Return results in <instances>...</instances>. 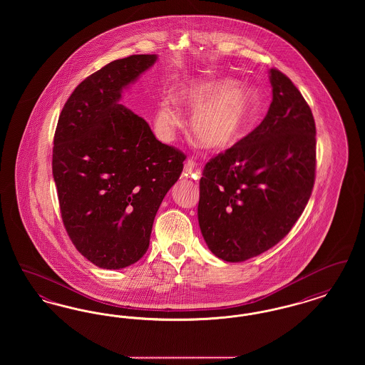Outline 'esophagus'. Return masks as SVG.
<instances>
[{
  "label": "esophagus",
  "mask_w": 365,
  "mask_h": 365,
  "mask_svg": "<svg viewBox=\"0 0 365 365\" xmlns=\"http://www.w3.org/2000/svg\"><path fill=\"white\" fill-rule=\"evenodd\" d=\"M195 168H197V163L194 158H187L186 163H185V168H183V173L186 176H194L195 173Z\"/></svg>",
  "instance_id": "obj_1"
}]
</instances>
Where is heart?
I'll use <instances>...</instances> for the list:
<instances>
[{
    "label": "heart",
    "mask_w": 365,
    "mask_h": 365,
    "mask_svg": "<svg viewBox=\"0 0 365 365\" xmlns=\"http://www.w3.org/2000/svg\"><path fill=\"white\" fill-rule=\"evenodd\" d=\"M179 100L197 110L191 122L192 133L202 146L213 152H225L246 135L257 103L252 88L235 86L231 79L192 82L179 91ZM158 120L164 127L179 123L173 100L160 103Z\"/></svg>",
    "instance_id": "1"
}]
</instances>
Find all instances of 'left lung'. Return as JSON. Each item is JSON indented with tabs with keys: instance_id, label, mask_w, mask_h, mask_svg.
Returning <instances> with one entry per match:
<instances>
[{
	"instance_id": "8db88e82",
	"label": "left lung",
	"mask_w": 365,
	"mask_h": 365,
	"mask_svg": "<svg viewBox=\"0 0 365 365\" xmlns=\"http://www.w3.org/2000/svg\"><path fill=\"white\" fill-rule=\"evenodd\" d=\"M272 103L264 120L204 167L198 223L209 250L240 262L282 241L312 194L316 125L294 83L269 71Z\"/></svg>"
}]
</instances>
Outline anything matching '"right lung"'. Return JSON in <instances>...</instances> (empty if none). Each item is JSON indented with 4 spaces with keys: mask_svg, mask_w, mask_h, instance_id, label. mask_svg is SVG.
<instances>
[{
    "mask_svg": "<svg viewBox=\"0 0 365 365\" xmlns=\"http://www.w3.org/2000/svg\"><path fill=\"white\" fill-rule=\"evenodd\" d=\"M156 60L134 54L87 76L64 105L54 134L63 223L78 252L105 269L125 268L146 253L157 210L183 171L186 156L119 104L123 88Z\"/></svg>",
    "mask_w": 365,
    "mask_h": 365,
    "instance_id": "right-lung-1",
    "label": "right lung"
}]
</instances>
